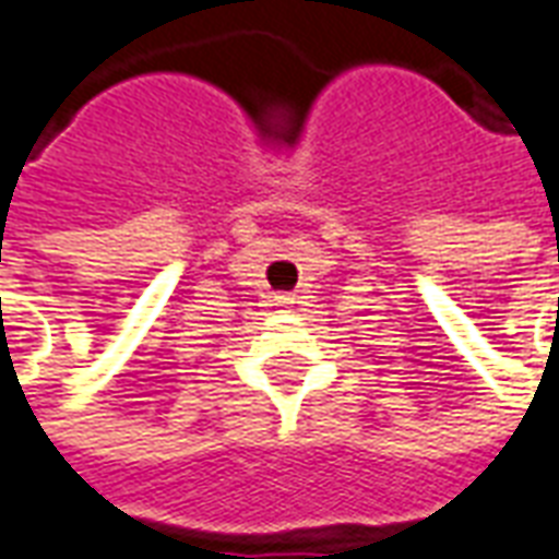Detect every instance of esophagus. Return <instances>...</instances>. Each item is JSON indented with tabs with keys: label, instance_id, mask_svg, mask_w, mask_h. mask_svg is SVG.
Here are the masks:
<instances>
[{
	"label": "esophagus",
	"instance_id": "esophagus-1",
	"mask_svg": "<svg viewBox=\"0 0 559 559\" xmlns=\"http://www.w3.org/2000/svg\"><path fill=\"white\" fill-rule=\"evenodd\" d=\"M293 302H296V299H293L290 293H278V296H275V305H281V308H290Z\"/></svg>",
	"mask_w": 559,
	"mask_h": 559
}]
</instances>
